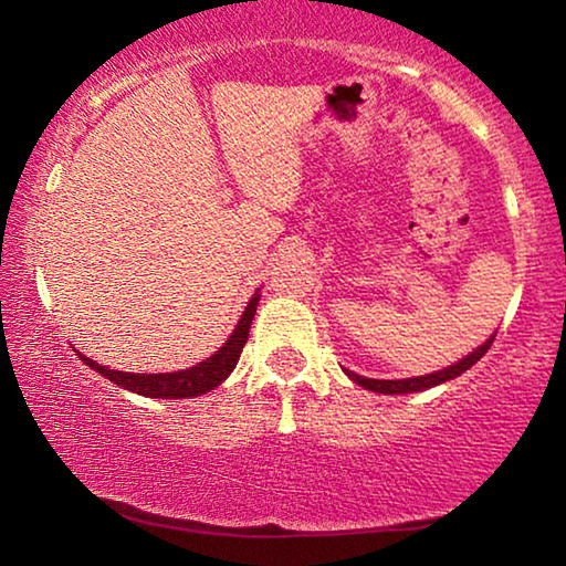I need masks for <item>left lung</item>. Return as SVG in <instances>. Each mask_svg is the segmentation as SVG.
Here are the masks:
<instances>
[{
    "label": "left lung",
    "instance_id": "1",
    "mask_svg": "<svg viewBox=\"0 0 566 566\" xmlns=\"http://www.w3.org/2000/svg\"><path fill=\"white\" fill-rule=\"evenodd\" d=\"M492 343H494V335L486 339L484 345H479L474 353L467 355V358H463V360L453 363V366H448L443 370H438V374H428V376L401 378V381H378V378L358 376V374H353V370H345V374L350 376L355 384H360L363 389H368V391H376V394H412V391L430 389V386H438V384H443V381H451V378H455V376H461L463 370H469L479 358H482L486 350H490Z\"/></svg>",
    "mask_w": 566,
    "mask_h": 566
}]
</instances>
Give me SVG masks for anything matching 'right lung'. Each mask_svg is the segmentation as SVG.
<instances>
[{"label": "right lung", "instance_id": "add662e5", "mask_svg": "<svg viewBox=\"0 0 566 566\" xmlns=\"http://www.w3.org/2000/svg\"><path fill=\"white\" fill-rule=\"evenodd\" d=\"M258 301H260V296L254 293L252 301L244 308L242 319H239V324H237V329L231 332V337L223 343V347H219V353L188 370H175V374H123V370L99 366V363L84 358V355H80V358L87 363L92 370H97V374L111 378L113 384H118L128 391L142 394V397H151V399L198 397V394L216 389V386H219L223 378L234 370L239 353H242L247 337H250L252 316H254V312H258Z\"/></svg>", "mask_w": 566, "mask_h": 566}]
</instances>
